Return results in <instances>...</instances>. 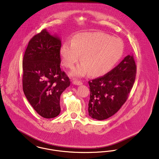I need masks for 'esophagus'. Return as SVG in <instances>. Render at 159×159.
<instances>
[{"instance_id":"1","label":"esophagus","mask_w":159,"mask_h":159,"mask_svg":"<svg viewBox=\"0 0 159 159\" xmlns=\"http://www.w3.org/2000/svg\"><path fill=\"white\" fill-rule=\"evenodd\" d=\"M73 84L75 85H82L83 84V83L81 81L78 80H74L73 82Z\"/></svg>"}]
</instances>
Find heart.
Here are the masks:
<instances>
[{"instance_id": "b5f03b06", "label": "heart", "mask_w": 159, "mask_h": 159, "mask_svg": "<svg viewBox=\"0 0 159 159\" xmlns=\"http://www.w3.org/2000/svg\"><path fill=\"white\" fill-rule=\"evenodd\" d=\"M124 44L118 38L112 37L103 32H84L66 40L60 48L64 66L72 68L82 55L84 62L75 67L70 75L83 77L89 72L93 76H101L109 73L121 58Z\"/></svg>"}]
</instances>
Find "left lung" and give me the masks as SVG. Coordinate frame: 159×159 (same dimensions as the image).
<instances>
[{"instance_id":"1","label":"left lung","mask_w":159,"mask_h":159,"mask_svg":"<svg viewBox=\"0 0 159 159\" xmlns=\"http://www.w3.org/2000/svg\"><path fill=\"white\" fill-rule=\"evenodd\" d=\"M136 74L133 56L128 55L106 75L89 81V115L93 119L104 120L118 112L130 93Z\"/></svg>"}]
</instances>
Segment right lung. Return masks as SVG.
Wrapping results in <instances>:
<instances>
[{
    "instance_id": "1",
    "label": "right lung",
    "mask_w": 159,
    "mask_h": 159,
    "mask_svg": "<svg viewBox=\"0 0 159 159\" xmlns=\"http://www.w3.org/2000/svg\"><path fill=\"white\" fill-rule=\"evenodd\" d=\"M61 39L43 29L29 41L23 60V89L32 107L45 118L61 112L60 97L70 82L60 68Z\"/></svg>"
}]
</instances>
